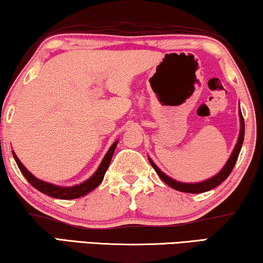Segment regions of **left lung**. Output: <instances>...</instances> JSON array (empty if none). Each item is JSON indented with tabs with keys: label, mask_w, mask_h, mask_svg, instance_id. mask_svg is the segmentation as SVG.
<instances>
[{
	"label": "left lung",
	"mask_w": 263,
	"mask_h": 263,
	"mask_svg": "<svg viewBox=\"0 0 263 263\" xmlns=\"http://www.w3.org/2000/svg\"><path fill=\"white\" fill-rule=\"evenodd\" d=\"M238 116H239V134H238L237 142H236L234 149H233V153L230 154V157H229V159H228V161L226 162V165L223 166V168L220 170L219 173H217L216 176L209 178L204 181H199V182H181V181H178V180H176V179L171 178L167 176V174L163 173L162 171L160 170L159 167L153 162V160L148 157V160H149L152 167L155 170V172L158 173V176L161 178V180L163 182H166L167 185L171 186V187L174 190H177V191L187 192V193H201V192L210 191V190L217 187V186H218L219 184H222V182L226 180L228 177H229L231 171H233L235 163H236V160H237L239 152H241L243 140H245V120H243L241 108L238 109Z\"/></svg>",
	"instance_id": "left-lung-1"
}]
</instances>
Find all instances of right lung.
I'll return each mask as SVG.
<instances>
[{
	"label": "right lung",
	"mask_w": 263,
	"mask_h": 263,
	"mask_svg": "<svg viewBox=\"0 0 263 263\" xmlns=\"http://www.w3.org/2000/svg\"><path fill=\"white\" fill-rule=\"evenodd\" d=\"M117 143H119V140H116L115 142L111 144V147L109 148L108 152H106L103 160H102L100 166H98L96 172H95L92 176L87 179V180L73 186H59V185L52 184V182L41 180V179L33 176V174L30 173L24 165H22V162L18 160L17 155L15 154L14 151L11 152H13V157L15 159V161H16V165L18 166V168H20L21 173L24 174V177L26 179H27L29 184L32 185L33 187H35L37 191L43 192L44 195H47L49 197L58 198V199H76V198L87 195V193L92 191V190L96 189L97 186L101 184L104 178L105 172L108 171V167L110 165V161H111L112 154L116 149Z\"/></svg>",
	"instance_id": "right-lung-1"
}]
</instances>
